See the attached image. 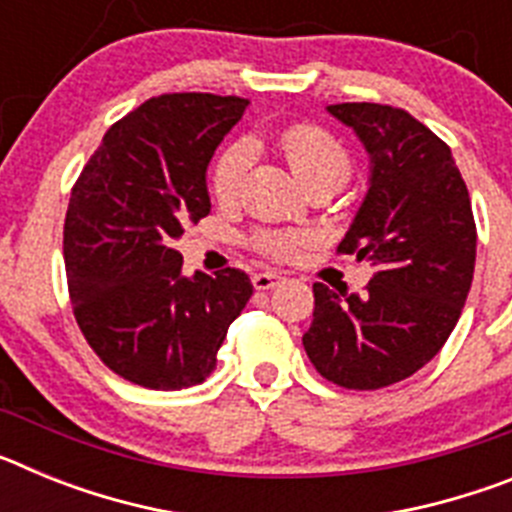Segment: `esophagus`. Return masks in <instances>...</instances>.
Masks as SVG:
<instances>
[{
	"label": "esophagus",
	"instance_id": "esophagus-1",
	"mask_svg": "<svg viewBox=\"0 0 512 512\" xmlns=\"http://www.w3.org/2000/svg\"><path fill=\"white\" fill-rule=\"evenodd\" d=\"M282 274H277V271H259V274H253V287L259 289V292H266V289L277 287L279 282H282Z\"/></svg>",
	"mask_w": 512,
	"mask_h": 512
}]
</instances>
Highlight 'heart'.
Returning <instances> with one entry per match:
<instances>
[{"label": "heart", "mask_w": 512, "mask_h": 512, "mask_svg": "<svg viewBox=\"0 0 512 512\" xmlns=\"http://www.w3.org/2000/svg\"><path fill=\"white\" fill-rule=\"evenodd\" d=\"M277 143L292 174L307 189L320 182L343 184L351 174V156H348L346 146L318 125H307V122L287 125L284 130H279ZM251 166L253 146L248 140H235L217 153L215 164H212L210 187L220 205L238 202ZM305 241L307 238L302 233H284V230H259L251 235V246L269 259H289Z\"/></svg>", "instance_id": "b5f03b06"}]
</instances>
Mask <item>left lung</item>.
<instances>
[{"mask_svg": "<svg viewBox=\"0 0 512 512\" xmlns=\"http://www.w3.org/2000/svg\"><path fill=\"white\" fill-rule=\"evenodd\" d=\"M372 158L369 192L338 253L374 266L364 295L312 284L302 336L312 366L346 390L408 379L441 351L467 302L477 225L451 148L390 104H330Z\"/></svg>", "mask_w": 512, "mask_h": 512, "instance_id": "obj_1", "label": "left lung"}]
</instances>
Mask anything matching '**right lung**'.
I'll return each instance as SVG.
<instances>
[{"instance_id": "1", "label": "right lung", "mask_w": 512, "mask_h": 512, "mask_svg": "<svg viewBox=\"0 0 512 512\" xmlns=\"http://www.w3.org/2000/svg\"><path fill=\"white\" fill-rule=\"evenodd\" d=\"M248 99L161 94L117 120L81 169L63 223L74 318L94 354L148 390L205 382L253 284L182 274L174 248L210 215L207 166Z\"/></svg>"}]
</instances>
